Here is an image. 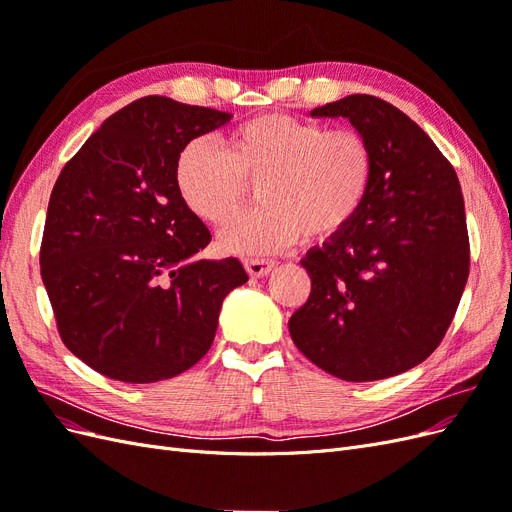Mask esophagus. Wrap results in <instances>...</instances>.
Returning a JSON list of instances; mask_svg holds the SVG:
<instances>
[{
	"label": "esophagus",
	"mask_w": 512,
	"mask_h": 512,
	"mask_svg": "<svg viewBox=\"0 0 512 512\" xmlns=\"http://www.w3.org/2000/svg\"><path fill=\"white\" fill-rule=\"evenodd\" d=\"M243 267L252 277H262V275H267L275 267V262L273 260H265V258H245L243 260Z\"/></svg>",
	"instance_id": "obj_1"
}]
</instances>
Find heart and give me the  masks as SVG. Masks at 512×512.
<instances>
[{"label":"heart","mask_w":512,"mask_h":512,"mask_svg":"<svg viewBox=\"0 0 512 512\" xmlns=\"http://www.w3.org/2000/svg\"><path fill=\"white\" fill-rule=\"evenodd\" d=\"M374 175V149L361 130L288 113L239 123L226 149L211 136L192 138L175 162L179 198L209 226H224L258 183L260 205L220 235L224 250L237 254H273L303 235H339L365 207Z\"/></svg>","instance_id":"1"}]
</instances>
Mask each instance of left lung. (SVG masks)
Segmentation results:
<instances>
[{
    "mask_svg": "<svg viewBox=\"0 0 512 512\" xmlns=\"http://www.w3.org/2000/svg\"><path fill=\"white\" fill-rule=\"evenodd\" d=\"M312 117H346L374 149L356 220L301 260L312 292L292 314L294 346L348 382L397 376L440 346L470 273L461 185L436 143L391 102L354 94Z\"/></svg>",
    "mask_w": 512,
    "mask_h": 512,
    "instance_id": "obj_1",
    "label": "left lung"
}]
</instances>
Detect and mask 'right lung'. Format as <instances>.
Returning <instances> with one entry per match:
<instances>
[{
	"label": "right lung",
	"mask_w": 512,
	"mask_h": 512,
	"mask_svg": "<svg viewBox=\"0 0 512 512\" xmlns=\"http://www.w3.org/2000/svg\"><path fill=\"white\" fill-rule=\"evenodd\" d=\"M228 113L145 96L108 117L61 168L40 273L66 348L121 382L168 380L213 344L237 258L198 260L211 232L175 188V162Z\"/></svg>",
	"instance_id": "1"
}]
</instances>
